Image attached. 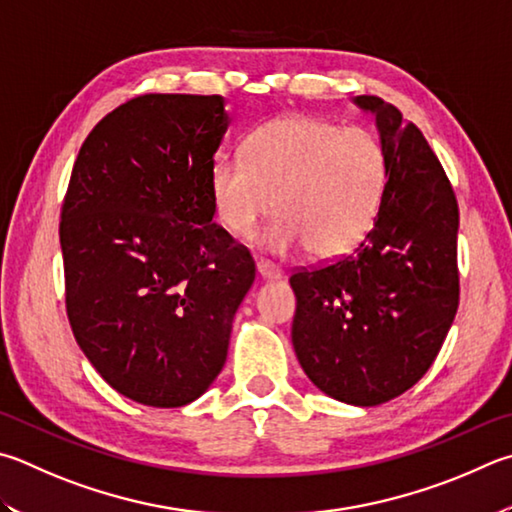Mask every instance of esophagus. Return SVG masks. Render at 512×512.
<instances>
[{
    "label": "esophagus",
    "mask_w": 512,
    "mask_h": 512,
    "mask_svg": "<svg viewBox=\"0 0 512 512\" xmlns=\"http://www.w3.org/2000/svg\"><path fill=\"white\" fill-rule=\"evenodd\" d=\"M257 275L262 277V280H280L282 271L280 268H275L271 262H266V259H257Z\"/></svg>",
    "instance_id": "esophagus-1"
}]
</instances>
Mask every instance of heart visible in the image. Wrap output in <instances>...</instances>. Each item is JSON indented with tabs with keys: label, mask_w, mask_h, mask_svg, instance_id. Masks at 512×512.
<instances>
[{
	"label": "heart",
	"mask_w": 512,
	"mask_h": 512,
	"mask_svg": "<svg viewBox=\"0 0 512 512\" xmlns=\"http://www.w3.org/2000/svg\"><path fill=\"white\" fill-rule=\"evenodd\" d=\"M389 181L387 150L362 127L315 116H284L248 136L244 156L210 167L219 224L248 239L268 212H280L262 244L277 255L306 246L318 259L351 253L374 228Z\"/></svg>",
	"instance_id": "heart-1"
}]
</instances>
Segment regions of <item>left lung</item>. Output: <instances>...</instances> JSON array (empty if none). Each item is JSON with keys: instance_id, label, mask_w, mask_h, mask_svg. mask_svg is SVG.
Here are the masks:
<instances>
[{"instance_id": "8db88e82", "label": "left lung", "mask_w": 512, "mask_h": 512, "mask_svg": "<svg viewBox=\"0 0 512 512\" xmlns=\"http://www.w3.org/2000/svg\"><path fill=\"white\" fill-rule=\"evenodd\" d=\"M389 181L374 228L351 255L291 275L293 349L311 383L371 407L423 378L459 306V208L443 167L414 123L376 96Z\"/></svg>"}]
</instances>
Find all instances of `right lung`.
<instances>
[{
	"instance_id": "add662e5",
	"label": "right lung",
	"mask_w": 512,
	"mask_h": 512,
	"mask_svg": "<svg viewBox=\"0 0 512 512\" xmlns=\"http://www.w3.org/2000/svg\"><path fill=\"white\" fill-rule=\"evenodd\" d=\"M230 116L221 96L147 94L91 129L62 206L67 315L107 383L181 407L224 369L255 262L212 224L210 167Z\"/></svg>"
}]
</instances>
